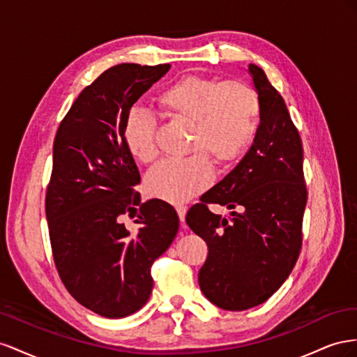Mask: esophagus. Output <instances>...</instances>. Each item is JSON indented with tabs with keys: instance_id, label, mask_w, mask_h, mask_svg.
I'll list each match as a JSON object with an SVG mask.
<instances>
[{
	"instance_id": "34e87169",
	"label": "esophagus",
	"mask_w": 357,
	"mask_h": 357,
	"mask_svg": "<svg viewBox=\"0 0 357 357\" xmlns=\"http://www.w3.org/2000/svg\"><path fill=\"white\" fill-rule=\"evenodd\" d=\"M176 212H178V215H179V220H181V222H182V227H185V215H187V206H184V205H178V206H176Z\"/></svg>"
}]
</instances>
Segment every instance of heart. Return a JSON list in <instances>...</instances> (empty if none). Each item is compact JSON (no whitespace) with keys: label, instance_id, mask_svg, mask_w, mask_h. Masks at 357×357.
<instances>
[{"label":"heart","instance_id":"obj_1","mask_svg":"<svg viewBox=\"0 0 357 357\" xmlns=\"http://www.w3.org/2000/svg\"><path fill=\"white\" fill-rule=\"evenodd\" d=\"M166 114L190 124V149L185 160H165L146 176L151 196L182 203L205 190L212 181L206 152L220 165L239 160L257 133L260 100L250 85L220 77L187 76L158 96ZM157 121L142 107H133L124 121V142L131 155L144 162L157 157ZM206 152L203 153L202 151Z\"/></svg>","mask_w":357,"mask_h":357}]
</instances>
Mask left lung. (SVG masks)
Masks as SVG:
<instances>
[{
  "label": "left lung",
  "mask_w": 357,
  "mask_h": 357,
  "mask_svg": "<svg viewBox=\"0 0 357 357\" xmlns=\"http://www.w3.org/2000/svg\"><path fill=\"white\" fill-rule=\"evenodd\" d=\"M260 100V126L236 167L191 206L185 221L206 242L199 272L203 294L218 308L243 311L268 301L299 257L307 205L301 136L286 101L264 71L248 66ZM208 202L231 208L224 219Z\"/></svg>",
  "instance_id": "1"
}]
</instances>
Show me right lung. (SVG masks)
I'll return each instance as SVG.
<instances>
[{
	"label": "right lung",
	"instance_id": "obj_1",
	"mask_svg": "<svg viewBox=\"0 0 357 357\" xmlns=\"http://www.w3.org/2000/svg\"><path fill=\"white\" fill-rule=\"evenodd\" d=\"M169 64H118L86 86L59 124L46 218L66 289L101 317L122 319L148 302L152 263L175 239L179 217L160 199L140 202L124 121ZM135 218L128 231L121 217Z\"/></svg>",
	"mask_w": 357,
	"mask_h": 357
}]
</instances>
